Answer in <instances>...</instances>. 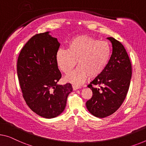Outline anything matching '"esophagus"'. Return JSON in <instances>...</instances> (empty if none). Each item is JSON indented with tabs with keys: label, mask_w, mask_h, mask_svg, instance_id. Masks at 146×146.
I'll return each instance as SVG.
<instances>
[{
	"label": "esophagus",
	"mask_w": 146,
	"mask_h": 146,
	"mask_svg": "<svg viewBox=\"0 0 146 146\" xmlns=\"http://www.w3.org/2000/svg\"><path fill=\"white\" fill-rule=\"evenodd\" d=\"M72 87H73V90H78V89L80 88V86H77V85H73V86H72Z\"/></svg>",
	"instance_id": "34e87169"
}]
</instances>
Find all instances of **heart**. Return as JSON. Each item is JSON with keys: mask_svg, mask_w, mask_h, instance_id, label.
I'll use <instances>...</instances> for the list:
<instances>
[{"mask_svg": "<svg viewBox=\"0 0 146 146\" xmlns=\"http://www.w3.org/2000/svg\"><path fill=\"white\" fill-rule=\"evenodd\" d=\"M108 42L87 35H80L69 41L67 50L60 49L56 54V62L60 69L68 73L76 64L79 67L65 77V80L79 85L88 76L95 78L103 73L111 57Z\"/></svg>", "mask_w": 146, "mask_h": 146, "instance_id": "heart-1", "label": "heart"}]
</instances>
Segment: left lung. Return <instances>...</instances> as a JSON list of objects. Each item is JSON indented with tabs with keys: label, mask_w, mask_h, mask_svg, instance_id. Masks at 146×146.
<instances>
[{
	"label": "left lung",
	"mask_w": 146,
	"mask_h": 146,
	"mask_svg": "<svg viewBox=\"0 0 146 146\" xmlns=\"http://www.w3.org/2000/svg\"><path fill=\"white\" fill-rule=\"evenodd\" d=\"M112 54L105 70L88 84L92 96L86 102L87 110L96 117L104 118L115 113L125 100L132 77V66L123 45L113 37ZM99 86V88L92 87Z\"/></svg>",
	"instance_id": "1"
}]
</instances>
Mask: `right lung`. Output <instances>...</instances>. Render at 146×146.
<instances>
[{
    "label": "right lung",
    "mask_w": 146,
    "mask_h": 146,
    "mask_svg": "<svg viewBox=\"0 0 146 146\" xmlns=\"http://www.w3.org/2000/svg\"><path fill=\"white\" fill-rule=\"evenodd\" d=\"M50 31L29 39L19 54L17 73L23 96L29 108L46 119L64 111L67 98L73 91L70 83L58 84L62 74L56 62L60 44Z\"/></svg>",
    "instance_id": "add662e5"
}]
</instances>
